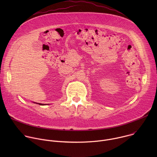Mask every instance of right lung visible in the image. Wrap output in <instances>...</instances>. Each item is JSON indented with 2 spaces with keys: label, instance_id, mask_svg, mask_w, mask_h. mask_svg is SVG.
Returning <instances> with one entry per match:
<instances>
[{
  "label": "right lung",
  "instance_id": "right-lung-1",
  "mask_svg": "<svg viewBox=\"0 0 157 157\" xmlns=\"http://www.w3.org/2000/svg\"><path fill=\"white\" fill-rule=\"evenodd\" d=\"M35 103V102H34ZM36 104H38L39 105H47V104H41V103H36Z\"/></svg>",
  "mask_w": 157,
  "mask_h": 157
}]
</instances>
